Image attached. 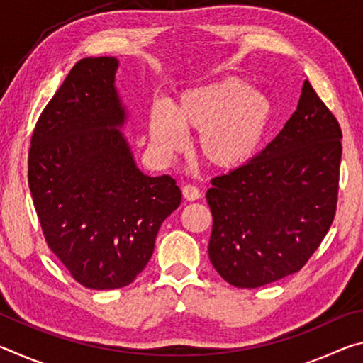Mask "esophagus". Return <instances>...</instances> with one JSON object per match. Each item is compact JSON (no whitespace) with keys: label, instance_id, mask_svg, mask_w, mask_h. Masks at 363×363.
<instances>
[{"label":"esophagus","instance_id":"34e87169","mask_svg":"<svg viewBox=\"0 0 363 363\" xmlns=\"http://www.w3.org/2000/svg\"><path fill=\"white\" fill-rule=\"evenodd\" d=\"M182 195H184V199H186V200L195 201V200L200 199L201 192L195 186H192V184H187V186L182 187Z\"/></svg>","mask_w":363,"mask_h":363}]
</instances>
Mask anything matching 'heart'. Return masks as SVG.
I'll use <instances>...</instances> for the list:
<instances>
[{"mask_svg": "<svg viewBox=\"0 0 363 363\" xmlns=\"http://www.w3.org/2000/svg\"><path fill=\"white\" fill-rule=\"evenodd\" d=\"M272 118L267 96L238 78H224L186 89L168 110L153 106L149 133L155 149L171 155L196 133L195 150L208 167L227 171L242 167L259 149Z\"/></svg>", "mask_w": 363, "mask_h": 363, "instance_id": "b5f03b06", "label": "heart"}]
</instances>
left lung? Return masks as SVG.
<instances>
[{
  "label": "left lung",
  "mask_w": 363,
  "mask_h": 363,
  "mask_svg": "<svg viewBox=\"0 0 363 363\" xmlns=\"http://www.w3.org/2000/svg\"><path fill=\"white\" fill-rule=\"evenodd\" d=\"M341 128L311 83L272 143L243 167L211 179L208 255L238 288H257L298 272L335 219Z\"/></svg>",
  "instance_id": "1"
}]
</instances>
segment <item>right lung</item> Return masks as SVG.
<instances>
[{
  "label": "right lung",
  "instance_id": "add662e5",
  "mask_svg": "<svg viewBox=\"0 0 363 363\" xmlns=\"http://www.w3.org/2000/svg\"><path fill=\"white\" fill-rule=\"evenodd\" d=\"M115 57L73 65L30 140L28 186L48 247L79 285L115 290L149 262L160 225L181 205L168 174L134 163L120 128Z\"/></svg>",
  "mask_w": 363,
  "mask_h": 363
}]
</instances>
